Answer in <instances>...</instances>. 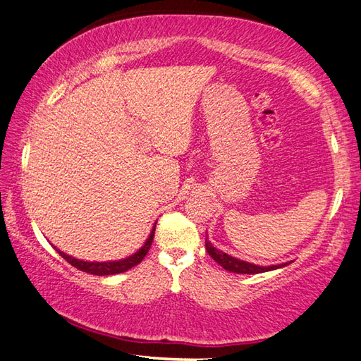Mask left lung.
Returning a JSON list of instances; mask_svg holds the SVG:
<instances>
[{"mask_svg":"<svg viewBox=\"0 0 361 361\" xmlns=\"http://www.w3.org/2000/svg\"><path fill=\"white\" fill-rule=\"evenodd\" d=\"M205 247H207L208 255H210L216 262L221 264V266H222L224 269H226V270L233 271V274H247V275L262 274V271L275 270V269L284 267V266H287V264H289V262H286V264H278V266L261 267V266H255V264H250V262L236 259V258H233V256H230V255H227V253H224V252L218 250V248L213 247V244H212L210 241H208V239H205Z\"/></svg>","mask_w":361,"mask_h":361,"instance_id":"obj_1","label":"left lung"}]
</instances>
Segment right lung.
<instances>
[{"label":"right lung","instance_id":"1","mask_svg":"<svg viewBox=\"0 0 361 361\" xmlns=\"http://www.w3.org/2000/svg\"><path fill=\"white\" fill-rule=\"evenodd\" d=\"M154 230H156V226H154L153 231H151L149 238L147 239V243L143 244V247L140 248L139 252H135L133 256H130V258H125V259H120V261H113V262H87V261H80V259L72 258V256L63 253L60 250H57V252L60 253V256H63V258H65L71 264V266H74L75 269L82 270V271H86V274H92V275H99V276L122 274V271H126V270H130L131 267L137 266V264L143 258H145L151 244H153Z\"/></svg>","mask_w":361,"mask_h":361}]
</instances>
